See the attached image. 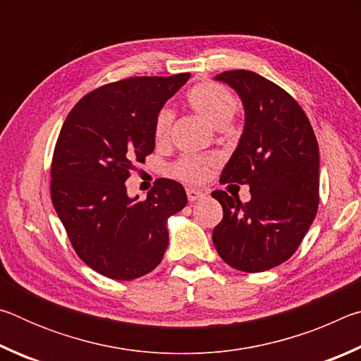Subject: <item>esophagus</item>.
<instances>
[{"mask_svg": "<svg viewBox=\"0 0 361 361\" xmlns=\"http://www.w3.org/2000/svg\"><path fill=\"white\" fill-rule=\"evenodd\" d=\"M186 194H188V199L191 200V202H194V200H199L204 197V192L200 191V189H194V188H188L186 189Z\"/></svg>", "mask_w": 361, "mask_h": 361, "instance_id": "esophagus-1", "label": "esophagus"}]
</instances>
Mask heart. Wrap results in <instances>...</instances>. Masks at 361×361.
<instances>
[{"label": "heart", "mask_w": 361, "mask_h": 361, "mask_svg": "<svg viewBox=\"0 0 361 361\" xmlns=\"http://www.w3.org/2000/svg\"><path fill=\"white\" fill-rule=\"evenodd\" d=\"M188 103L194 111H197L218 129L228 126L239 109V102L234 94L215 82L194 85L188 94ZM170 127H172V111L169 108L159 109L152 124V135L157 143H164L169 138ZM210 166L212 161L207 157L185 156L173 166V175L189 183H199L209 173Z\"/></svg>", "instance_id": "b5f03b06"}]
</instances>
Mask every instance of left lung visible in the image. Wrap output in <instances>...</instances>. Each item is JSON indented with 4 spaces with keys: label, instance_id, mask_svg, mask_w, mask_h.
I'll list each match as a JSON object with an SVG mask.
<instances>
[{
    "label": "left lung",
    "instance_id": "1",
    "mask_svg": "<svg viewBox=\"0 0 361 361\" xmlns=\"http://www.w3.org/2000/svg\"><path fill=\"white\" fill-rule=\"evenodd\" d=\"M239 94L245 126L221 183L248 185L242 204L213 191L223 219L213 245L231 267L262 272L296 252L319 209V145L307 116L282 87L248 70L215 76Z\"/></svg>",
    "mask_w": 361,
    "mask_h": 361
}]
</instances>
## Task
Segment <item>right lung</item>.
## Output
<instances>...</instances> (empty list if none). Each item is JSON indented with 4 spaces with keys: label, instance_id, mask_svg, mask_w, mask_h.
<instances>
[{
    "label": "right lung",
    "instance_id": "1",
    "mask_svg": "<svg viewBox=\"0 0 361 361\" xmlns=\"http://www.w3.org/2000/svg\"><path fill=\"white\" fill-rule=\"evenodd\" d=\"M189 73L127 78L79 100L57 138L51 167L54 209L85 264L114 280L156 269L169 245L167 219L185 209L180 183L161 178L145 200L127 195L133 162L154 151L152 124Z\"/></svg>",
    "mask_w": 361,
    "mask_h": 361
}]
</instances>
